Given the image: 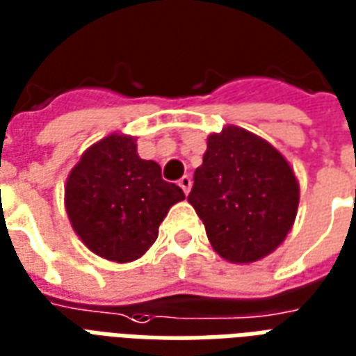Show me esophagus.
<instances>
[{"mask_svg":"<svg viewBox=\"0 0 356 356\" xmlns=\"http://www.w3.org/2000/svg\"><path fill=\"white\" fill-rule=\"evenodd\" d=\"M178 186H180V188L184 189V193L188 195L189 189H191V178H189V176H181L180 181H178Z\"/></svg>","mask_w":356,"mask_h":356,"instance_id":"34e87169","label":"esophagus"}]
</instances>
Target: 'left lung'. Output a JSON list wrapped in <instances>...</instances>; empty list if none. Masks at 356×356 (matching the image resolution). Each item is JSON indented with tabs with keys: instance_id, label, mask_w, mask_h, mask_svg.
Here are the masks:
<instances>
[{
	"instance_id": "1",
	"label": "left lung",
	"mask_w": 356,
	"mask_h": 356,
	"mask_svg": "<svg viewBox=\"0 0 356 356\" xmlns=\"http://www.w3.org/2000/svg\"><path fill=\"white\" fill-rule=\"evenodd\" d=\"M188 201L224 260L252 264L273 252L292 229L300 184L277 147L225 124L207 138Z\"/></svg>"
}]
</instances>
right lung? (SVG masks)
<instances>
[{"instance_id": "obj_1", "label": "right lung", "mask_w": 356, "mask_h": 356, "mask_svg": "<svg viewBox=\"0 0 356 356\" xmlns=\"http://www.w3.org/2000/svg\"><path fill=\"white\" fill-rule=\"evenodd\" d=\"M186 195L161 178L155 161L140 159L136 138L111 132L85 149L64 186L70 224L90 252L129 264L159 235L170 207Z\"/></svg>"}]
</instances>
